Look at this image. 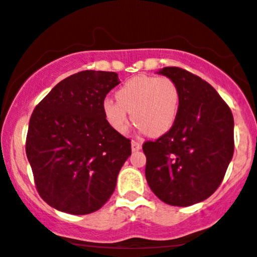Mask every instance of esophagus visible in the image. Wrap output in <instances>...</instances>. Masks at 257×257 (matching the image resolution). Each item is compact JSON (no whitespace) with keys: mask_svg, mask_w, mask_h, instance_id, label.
Returning a JSON list of instances; mask_svg holds the SVG:
<instances>
[{"mask_svg":"<svg viewBox=\"0 0 257 257\" xmlns=\"http://www.w3.org/2000/svg\"><path fill=\"white\" fill-rule=\"evenodd\" d=\"M141 150V144L139 141H132V151H140Z\"/></svg>","mask_w":257,"mask_h":257,"instance_id":"esophagus-1","label":"esophagus"}]
</instances>
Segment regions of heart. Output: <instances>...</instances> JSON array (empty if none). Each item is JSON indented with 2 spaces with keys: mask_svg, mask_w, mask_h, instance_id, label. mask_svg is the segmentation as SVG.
<instances>
[{
  "mask_svg": "<svg viewBox=\"0 0 257 257\" xmlns=\"http://www.w3.org/2000/svg\"><path fill=\"white\" fill-rule=\"evenodd\" d=\"M115 101L102 102V114L113 131L126 132L129 113L139 129L151 137H161L172 129L179 113V90L168 77L135 76L114 94Z\"/></svg>",
  "mask_w": 257,
  "mask_h": 257,
  "instance_id": "heart-1",
  "label": "heart"
}]
</instances>
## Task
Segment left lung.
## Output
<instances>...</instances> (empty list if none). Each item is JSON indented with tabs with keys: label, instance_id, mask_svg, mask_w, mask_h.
I'll return each instance as SVG.
<instances>
[{
	"label": "left lung",
	"instance_id": "obj_1",
	"mask_svg": "<svg viewBox=\"0 0 257 257\" xmlns=\"http://www.w3.org/2000/svg\"><path fill=\"white\" fill-rule=\"evenodd\" d=\"M157 73L178 88L179 113L169 132L144 144L147 184L167 204L193 205L216 191L232 161L233 114L198 76L180 67H163Z\"/></svg>",
	"mask_w": 257,
	"mask_h": 257
}]
</instances>
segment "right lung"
<instances>
[{"label":"right lung","instance_id":"right-lung-1","mask_svg":"<svg viewBox=\"0 0 257 257\" xmlns=\"http://www.w3.org/2000/svg\"><path fill=\"white\" fill-rule=\"evenodd\" d=\"M119 83L116 72L81 71L59 82L32 112L26 156L52 208L90 214L113 193L131 140L107 124L102 102Z\"/></svg>","mask_w":257,"mask_h":257}]
</instances>
